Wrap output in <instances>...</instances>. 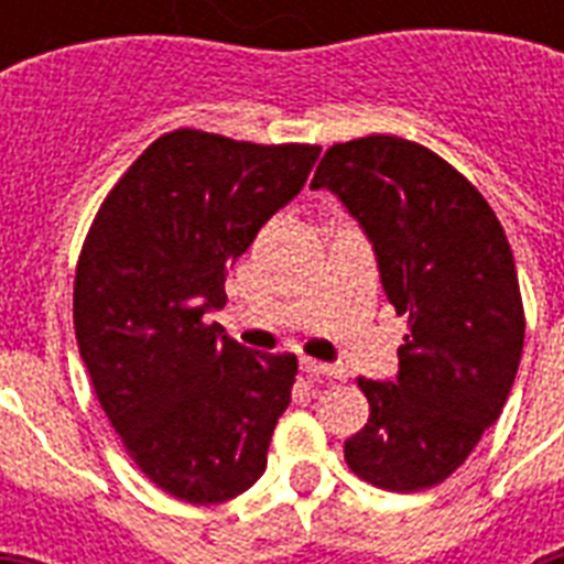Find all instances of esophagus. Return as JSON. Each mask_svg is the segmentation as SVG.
<instances>
[{
  "label": "esophagus",
  "instance_id": "1",
  "mask_svg": "<svg viewBox=\"0 0 564 564\" xmlns=\"http://www.w3.org/2000/svg\"><path fill=\"white\" fill-rule=\"evenodd\" d=\"M301 371L310 377H336V380H339V377H345V371L339 369V366H327V362L307 360V357L301 360Z\"/></svg>",
  "mask_w": 564,
  "mask_h": 564
}]
</instances>
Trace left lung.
<instances>
[{"mask_svg": "<svg viewBox=\"0 0 564 564\" xmlns=\"http://www.w3.org/2000/svg\"><path fill=\"white\" fill-rule=\"evenodd\" d=\"M310 187L334 189L360 219L386 299L410 316L398 380L357 377L369 421L345 463L386 491L438 486L500 419L524 351L503 225L463 172L394 134L334 143Z\"/></svg>", "mask_w": 564, "mask_h": 564, "instance_id": "left-lung-1", "label": "left lung"}]
</instances>
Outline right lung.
Returning a JSON list of instances; mask_svg holds the SVG:
<instances>
[{
    "instance_id": "right-lung-1",
    "label": "right lung",
    "mask_w": 564,
    "mask_h": 564,
    "mask_svg": "<svg viewBox=\"0 0 564 564\" xmlns=\"http://www.w3.org/2000/svg\"><path fill=\"white\" fill-rule=\"evenodd\" d=\"M178 128L113 184L84 237L73 325L93 392L149 480L184 503L242 495L290 406L295 354H248L204 313L318 158Z\"/></svg>"
}]
</instances>
